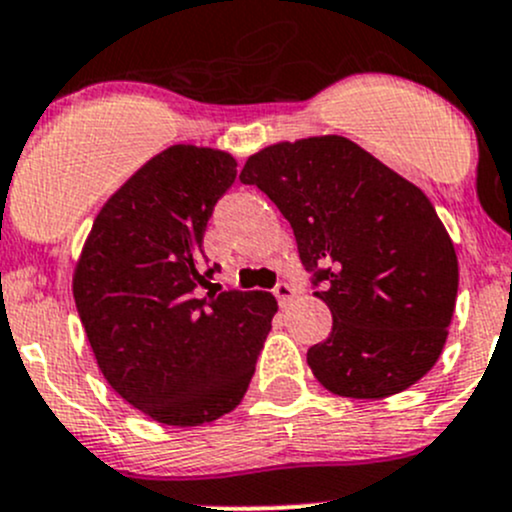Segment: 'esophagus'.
I'll list each match as a JSON object with an SVG mask.
<instances>
[{"mask_svg":"<svg viewBox=\"0 0 512 512\" xmlns=\"http://www.w3.org/2000/svg\"><path fill=\"white\" fill-rule=\"evenodd\" d=\"M272 294H275L277 302H280L282 307H285V304L292 302L294 294H297V289H294L292 285H289V282H277V287L272 289Z\"/></svg>","mask_w":512,"mask_h":512,"instance_id":"esophagus-1","label":"esophagus"}]
</instances>
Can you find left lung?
<instances>
[{
  "label": "left lung",
  "mask_w": 512,
  "mask_h": 512,
  "mask_svg": "<svg viewBox=\"0 0 512 512\" xmlns=\"http://www.w3.org/2000/svg\"><path fill=\"white\" fill-rule=\"evenodd\" d=\"M294 230L332 332L307 352L324 389L384 399L431 371L448 337L458 260L431 200L342 136L277 143L247 158Z\"/></svg>",
  "instance_id": "left-lung-1"
}]
</instances>
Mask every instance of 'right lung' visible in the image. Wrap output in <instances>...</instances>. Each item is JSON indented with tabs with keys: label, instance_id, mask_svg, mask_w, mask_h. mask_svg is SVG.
Wrapping results in <instances>:
<instances>
[{
	"label": "right lung",
	"instance_id": "obj_1",
	"mask_svg": "<svg viewBox=\"0 0 512 512\" xmlns=\"http://www.w3.org/2000/svg\"><path fill=\"white\" fill-rule=\"evenodd\" d=\"M235 168L213 148L158 153L103 205L76 265L98 369L168 426H200L240 404L277 312L270 292H200L220 272L203 235Z\"/></svg>",
	"mask_w": 512,
	"mask_h": 512
}]
</instances>
